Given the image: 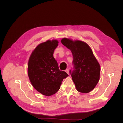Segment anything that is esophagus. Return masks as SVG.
Segmentation results:
<instances>
[{
    "instance_id": "1",
    "label": "esophagus",
    "mask_w": 123,
    "mask_h": 123,
    "mask_svg": "<svg viewBox=\"0 0 123 123\" xmlns=\"http://www.w3.org/2000/svg\"><path fill=\"white\" fill-rule=\"evenodd\" d=\"M66 72L68 74H69V69H67L66 70Z\"/></svg>"
}]
</instances>
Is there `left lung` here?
<instances>
[{
	"instance_id": "1",
	"label": "left lung",
	"mask_w": 123,
	"mask_h": 123,
	"mask_svg": "<svg viewBox=\"0 0 123 123\" xmlns=\"http://www.w3.org/2000/svg\"><path fill=\"white\" fill-rule=\"evenodd\" d=\"M63 45L71 51L74 70L70 73L78 91L88 93L95 88L100 79V67L87 43L63 38Z\"/></svg>"
}]
</instances>
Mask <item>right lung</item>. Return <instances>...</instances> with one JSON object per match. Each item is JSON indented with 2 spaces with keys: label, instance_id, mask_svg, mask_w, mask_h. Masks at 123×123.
<instances>
[{
  "label": "right lung",
  "instance_id": "1",
  "mask_svg": "<svg viewBox=\"0 0 123 123\" xmlns=\"http://www.w3.org/2000/svg\"><path fill=\"white\" fill-rule=\"evenodd\" d=\"M57 40L41 43L32 51L28 62L27 74L33 87L46 96L55 93L63 79L69 75L60 71L53 57L54 49L58 45Z\"/></svg>",
  "mask_w": 123,
  "mask_h": 123
}]
</instances>
